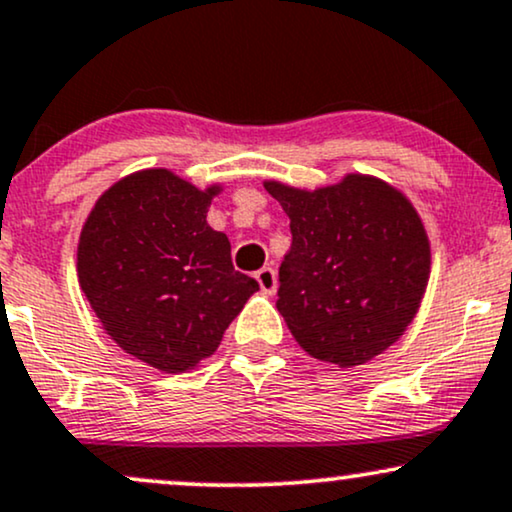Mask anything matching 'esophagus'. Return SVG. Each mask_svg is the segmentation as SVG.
Masks as SVG:
<instances>
[{"label":"esophagus","instance_id":"esophagus-1","mask_svg":"<svg viewBox=\"0 0 512 512\" xmlns=\"http://www.w3.org/2000/svg\"><path fill=\"white\" fill-rule=\"evenodd\" d=\"M255 281L260 283L264 295H274V291H276V272L272 267H262L260 272L255 274Z\"/></svg>","mask_w":512,"mask_h":512}]
</instances>
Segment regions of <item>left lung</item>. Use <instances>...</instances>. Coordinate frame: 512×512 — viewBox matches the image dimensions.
<instances>
[{
    "label": "left lung",
    "mask_w": 512,
    "mask_h": 512,
    "mask_svg": "<svg viewBox=\"0 0 512 512\" xmlns=\"http://www.w3.org/2000/svg\"><path fill=\"white\" fill-rule=\"evenodd\" d=\"M291 219L276 307L305 353L365 365L408 329L427 288L429 240L389 183L346 176L315 193L264 183Z\"/></svg>",
    "instance_id": "8db88e82"
}]
</instances>
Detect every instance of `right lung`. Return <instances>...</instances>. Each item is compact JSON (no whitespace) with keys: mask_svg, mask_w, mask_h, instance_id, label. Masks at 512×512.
Segmentation results:
<instances>
[{"mask_svg":"<svg viewBox=\"0 0 512 512\" xmlns=\"http://www.w3.org/2000/svg\"><path fill=\"white\" fill-rule=\"evenodd\" d=\"M219 188L166 169L121 178L80 231L78 279L107 334L147 365L178 374L219 348L257 281L233 269L226 233L207 224Z\"/></svg>","mask_w":512,"mask_h":512,"instance_id":"obj_1","label":"right lung"}]
</instances>
